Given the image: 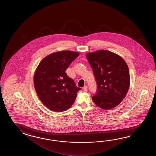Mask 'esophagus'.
Masks as SVG:
<instances>
[{"instance_id": "esophagus-1", "label": "esophagus", "mask_w": 156, "mask_h": 156, "mask_svg": "<svg viewBox=\"0 0 156 156\" xmlns=\"http://www.w3.org/2000/svg\"><path fill=\"white\" fill-rule=\"evenodd\" d=\"M87 89H88V87H87V86H84V87H83V90H84L85 91H87Z\"/></svg>"}]
</instances>
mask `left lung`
Here are the masks:
<instances>
[{"instance_id":"obj_1","label":"left lung","mask_w":156,"mask_h":156,"mask_svg":"<svg viewBox=\"0 0 156 156\" xmlns=\"http://www.w3.org/2000/svg\"><path fill=\"white\" fill-rule=\"evenodd\" d=\"M97 83V93L92 97L100 108L118 106L126 96L130 85L129 71L122 57L107 50L86 53Z\"/></svg>"}]
</instances>
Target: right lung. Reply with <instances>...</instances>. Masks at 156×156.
<instances>
[{"label": "right lung", "mask_w": 156, "mask_h": 156, "mask_svg": "<svg viewBox=\"0 0 156 156\" xmlns=\"http://www.w3.org/2000/svg\"><path fill=\"white\" fill-rule=\"evenodd\" d=\"M79 55L71 51L51 53L37 67L33 76L34 88L41 102L51 110L64 112L75 102L81 89L76 86L65 71Z\"/></svg>", "instance_id": "1"}]
</instances>
